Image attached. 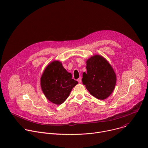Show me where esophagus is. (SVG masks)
<instances>
[{
    "label": "esophagus",
    "mask_w": 148,
    "mask_h": 148,
    "mask_svg": "<svg viewBox=\"0 0 148 148\" xmlns=\"http://www.w3.org/2000/svg\"><path fill=\"white\" fill-rule=\"evenodd\" d=\"M77 81H78V82L79 83H81V78L79 77V78L77 79Z\"/></svg>",
    "instance_id": "obj_1"
}]
</instances>
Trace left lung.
Listing matches in <instances>:
<instances>
[{"label": "left lung", "mask_w": 148, "mask_h": 148, "mask_svg": "<svg viewBox=\"0 0 148 148\" xmlns=\"http://www.w3.org/2000/svg\"><path fill=\"white\" fill-rule=\"evenodd\" d=\"M87 73H83L82 84L96 98L105 99L113 92L116 74L107 60L99 55L91 57L86 61Z\"/></svg>", "instance_id": "8db88e82"}]
</instances>
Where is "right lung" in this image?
<instances>
[{"label": "right lung", "mask_w": 148, "mask_h": 148, "mask_svg": "<svg viewBox=\"0 0 148 148\" xmlns=\"http://www.w3.org/2000/svg\"><path fill=\"white\" fill-rule=\"evenodd\" d=\"M71 73L63 67L61 62L54 61L46 67L41 77V87L50 102L60 105L69 97L78 82L72 79Z\"/></svg>", "instance_id": "obj_1"}]
</instances>
